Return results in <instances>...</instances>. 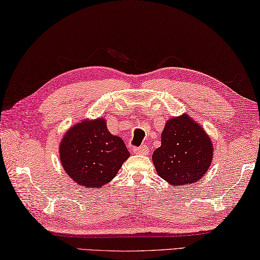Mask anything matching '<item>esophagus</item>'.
I'll use <instances>...</instances> for the list:
<instances>
[{"label": "esophagus", "instance_id": "esophagus-1", "mask_svg": "<svg viewBox=\"0 0 260 260\" xmlns=\"http://www.w3.org/2000/svg\"><path fill=\"white\" fill-rule=\"evenodd\" d=\"M133 152H134V154H138V155H146V154L148 153V147L146 146V145H142V146H139V147H134Z\"/></svg>", "mask_w": 260, "mask_h": 260}]
</instances>
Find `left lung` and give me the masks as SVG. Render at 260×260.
<instances>
[{"label":"left lung","instance_id":"8db88e82","mask_svg":"<svg viewBox=\"0 0 260 260\" xmlns=\"http://www.w3.org/2000/svg\"><path fill=\"white\" fill-rule=\"evenodd\" d=\"M212 155L210 137L184 114L168 120L161 146L154 151L152 158L157 175L179 188L202 178L211 165Z\"/></svg>","mask_w":260,"mask_h":260}]
</instances>
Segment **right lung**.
Instances as JSON below:
<instances>
[{"label":"right lung","mask_w":260,"mask_h":260,"mask_svg":"<svg viewBox=\"0 0 260 260\" xmlns=\"http://www.w3.org/2000/svg\"><path fill=\"white\" fill-rule=\"evenodd\" d=\"M59 153L66 174L84 188L109 183L130 156L124 142L109 133L103 117L73 125L63 136Z\"/></svg>","instance_id":"1"}]
</instances>
